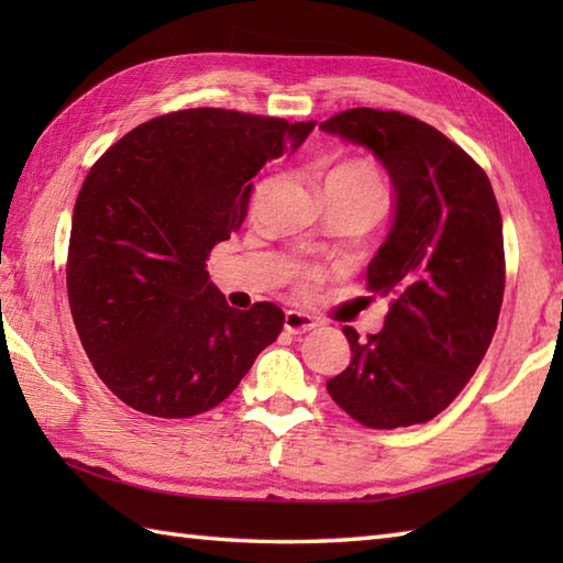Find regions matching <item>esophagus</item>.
Masks as SVG:
<instances>
[{"label": "esophagus", "instance_id": "esophagus-1", "mask_svg": "<svg viewBox=\"0 0 563 563\" xmlns=\"http://www.w3.org/2000/svg\"><path fill=\"white\" fill-rule=\"evenodd\" d=\"M283 327L288 333H307L317 327L314 317H309L307 312H297V309H290V312H285V321Z\"/></svg>", "mask_w": 563, "mask_h": 563}]
</instances>
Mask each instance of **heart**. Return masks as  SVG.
Instances as JSON below:
<instances>
[{"label": "heart", "mask_w": 563, "mask_h": 563, "mask_svg": "<svg viewBox=\"0 0 563 563\" xmlns=\"http://www.w3.org/2000/svg\"><path fill=\"white\" fill-rule=\"evenodd\" d=\"M329 176L331 178H343V181H351V184L363 186V188H373V190H379V194H382V184H379V176L375 172V166L367 164V162H345V164L336 166V169H333ZM317 280H319L317 271L302 273L305 288H312Z\"/></svg>", "instance_id": "heart-1"}]
</instances>
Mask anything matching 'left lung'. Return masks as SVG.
Wrapping results in <instances>:
<instances>
[{
	"mask_svg": "<svg viewBox=\"0 0 563 563\" xmlns=\"http://www.w3.org/2000/svg\"><path fill=\"white\" fill-rule=\"evenodd\" d=\"M319 128L373 152L394 188L391 227L365 273L367 290L389 300L385 327L365 341L343 327L351 365L327 389L363 426L426 423L464 389L498 324L506 256L492 181L399 111L351 109Z\"/></svg>",
	"mask_w": 563,
	"mask_h": 563,
	"instance_id": "left-lung-1",
	"label": "left lung"
}]
</instances>
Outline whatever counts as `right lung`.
Returning a JSON list of instances; mask_svg holds the SVG:
<instances>
[{
  "label": "right lung",
  "instance_id": "obj_1",
  "mask_svg": "<svg viewBox=\"0 0 563 563\" xmlns=\"http://www.w3.org/2000/svg\"><path fill=\"white\" fill-rule=\"evenodd\" d=\"M314 125L176 111L130 130L84 178L69 232V309L97 375L135 411L214 409L278 339L283 309L230 307L206 258L244 222L251 178Z\"/></svg>",
  "mask_w": 563,
  "mask_h": 563
}]
</instances>
